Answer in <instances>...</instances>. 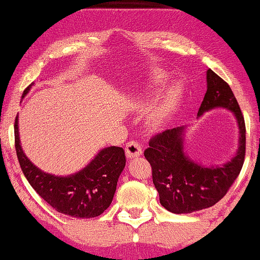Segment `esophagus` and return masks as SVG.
I'll list each match as a JSON object with an SVG mask.
<instances>
[{"label": "esophagus", "instance_id": "esophagus-1", "mask_svg": "<svg viewBox=\"0 0 260 260\" xmlns=\"http://www.w3.org/2000/svg\"><path fill=\"white\" fill-rule=\"evenodd\" d=\"M142 147L137 142H128L126 144V156L128 159H133V157L140 156L142 155Z\"/></svg>", "mask_w": 260, "mask_h": 260}]
</instances>
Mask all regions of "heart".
I'll return each instance as SVG.
<instances>
[{
    "mask_svg": "<svg viewBox=\"0 0 260 260\" xmlns=\"http://www.w3.org/2000/svg\"><path fill=\"white\" fill-rule=\"evenodd\" d=\"M166 76L164 73H154L153 78H151V83L149 85L148 91L145 94L150 95L154 94L155 91L159 89L165 82ZM182 94V88L180 84H174L171 85L168 90L165 91V94L161 98L160 103L157 104V106L155 107L151 112L150 118H149V126L153 129H160L164 124L166 123V121L169 120L170 116L174 112L176 105H177L178 100H180Z\"/></svg>",
    "mask_w": 260,
    "mask_h": 260,
    "instance_id": "heart-1",
    "label": "heart"
}]
</instances>
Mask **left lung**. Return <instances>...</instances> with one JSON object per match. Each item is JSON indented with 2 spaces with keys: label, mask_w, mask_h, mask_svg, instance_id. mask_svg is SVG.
I'll list each match as a JSON object with an SVG mask.
<instances>
[{
  "label": "left lung",
  "mask_w": 260,
  "mask_h": 260,
  "mask_svg": "<svg viewBox=\"0 0 260 260\" xmlns=\"http://www.w3.org/2000/svg\"><path fill=\"white\" fill-rule=\"evenodd\" d=\"M214 109L231 111L238 127L237 150L234 157L222 165L205 166L187 154L184 145L187 126L156 134L144 151L153 170V182L159 193L160 204L174 214H189L213 207L228 193L243 166L246 153L243 115L230 85L209 68L207 92L197 118Z\"/></svg>",
  "instance_id": "1"
}]
</instances>
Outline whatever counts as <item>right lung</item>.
<instances>
[{
    "instance_id": "1",
    "label": "right lung",
    "mask_w": 260,
    "mask_h": 260,
    "mask_svg": "<svg viewBox=\"0 0 260 260\" xmlns=\"http://www.w3.org/2000/svg\"><path fill=\"white\" fill-rule=\"evenodd\" d=\"M34 83L23 92L24 98ZM17 156L22 171L30 186L45 202L58 213L78 219L101 215L111 204L118 177L126 166L124 150L107 147L92 157L79 171L67 176L47 174L35 166L23 151L19 138L18 116L14 122Z\"/></svg>"
}]
</instances>
